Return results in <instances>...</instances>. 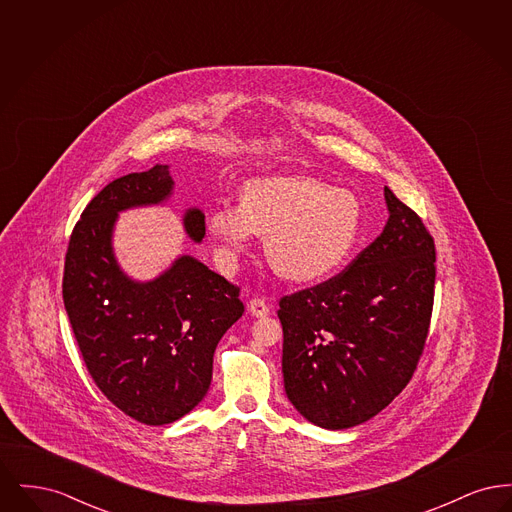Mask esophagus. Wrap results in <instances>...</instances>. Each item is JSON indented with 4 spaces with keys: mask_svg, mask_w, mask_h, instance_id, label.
I'll list each match as a JSON object with an SVG mask.
<instances>
[{
    "mask_svg": "<svg viewBox=\"0 0 512 512\" xmlns=\"http://www.w3.org/2000/svg\"><path fill=\"white\" fill-rule=\"evenodd\" d=\"M247 309L253 317H267L270 313V307H268L267 301L261 299V297H253L249 303H247Z\"/></svg>",
    "mask_w": 512,
    "mask_h": 512,
    "instance_id": "1",
    "label": "esophagus"
}]
</instances>
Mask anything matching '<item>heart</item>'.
I'll return each mask as SVG.
<instances>
[{"label": "heart", "instance_id": "b5f03b06", "mask_svg": "<svg viewBox=\"0 0 512 512\" xmlns=\"http://www.w3.org/2000/svg\"><path fill=\"white\" fill-rule=\"evenodd\" d=\"M361 224L357 195L307 176L253 178L240 203H219L207 217L224 261H236L259 234L268 263L295 282L336 272L359 242Z\"/></svg>", "mask_w": 512, "mask_h": 512}]
</instances>
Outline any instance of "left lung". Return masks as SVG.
Instances as JSON below:
<instances>
[{
    "label": "left lung",
    "mask_w": 512,
    "mask_h": 512,
    "mask_svg": "<svg viewBox=\"0 0 512 512\" xmlns=\"http://www.w3.org/2000/svg\"><path fill=\"white\" fill-rule=\"evenodd\" d=\"M384 197L390 219L349 267L280 299L286 395L326 430L386 409L413 378L428 338L434 238L388 186Z\"/></svg>",
    "instance_id": "1"
}]
</instances>
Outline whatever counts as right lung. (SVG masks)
<instances>
[{
    "label": "right lung",
    "instance_id": "right-lung-1",
    "mask_svg": "<svg viewBox=\"0 0 512 512\" xmlns=\"http://www.w3.org/2000/svg\"><path fill=\"white\" fill-rule=\"evenodd\" d=\"M169 165L113 180L84 209L65 257L63 301L90 376L122 413L161 426L190 413L213 378L224 332L244 315L240 288L190 255L149 282L128 278L113 253L121 211L172 194ZM199 244L205 215L184 213Z\"/></svg>",
    "mask_w": 512,
    "mask_h": 512
}]
</instances>
